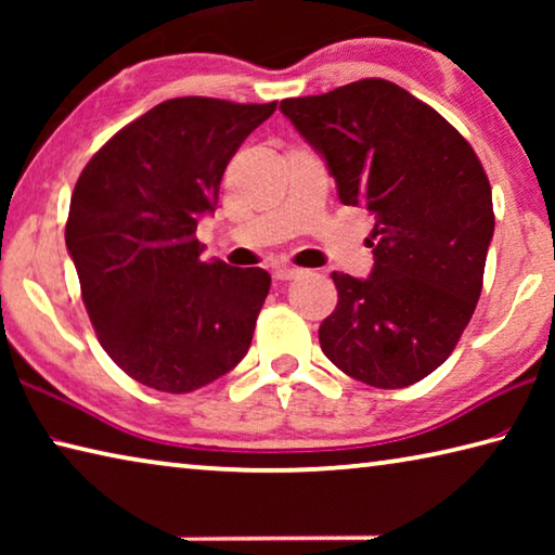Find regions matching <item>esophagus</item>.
<instances>
[{"mask_svg": "<svg viewBox=\"0 0 555 555\" xmlns=\"http://www.w3.org/2000/svg\"><path fill=\"white\" fill-rule=\"evenodd\" d=\"M298 276H304V269H296V267H276L274 269V279H279V281H291Z\"/></svg>", "mask_w": 555, "mask_h": 555, "instance_id": "esophagus-1", "label": "esophagus"}]
</instances>
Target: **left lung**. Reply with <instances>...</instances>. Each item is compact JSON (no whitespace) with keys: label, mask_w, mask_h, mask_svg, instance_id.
<instances>
[{"label":"left lung","mask_w":555,"mask_h":555,"mask_svg":"<svg viewBox=\"0 0 555 555\" xmlns=\"http://www.w3.org/2000/svg\"><path fill=\"white\" fill-rule=\"evenodd\" d=\"M279 109L325 158L340 203L374 215L367 279L335 271L321 347L370 387L401 389L443 364L475 313L494 234L492 188L463 134L389 80Z\"/></svg>","instance_id":"left-lung-1"}]
</instances>
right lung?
Segmentation results:
<instances>
[{"label": "right lung", "mask_w": 555, "mask_h": 555, "mask_svg": "<svg viewBox=\"0 0 555 555\" xmlns=\"http://www.w3.org/2000/svg\"><path fill=\"white\" fill-rule=\"evenodd\" d=\"M276 102L166 100L119 129L75 183L65 247L98 340L144 387L188 393L249 350L269 294L264 269L203 261L230 158Z\"/></svg>", "instance_id": "obj_1"}]
</instances>
